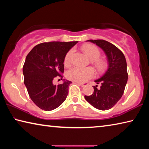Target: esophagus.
Masks as SVG:
<instances>
[{
    "mask_svg": "<svg viewBox=\"0 0 149 149\" xmlns=\"http://www.w3.org/2000/svg\"><path fill=\"white\" fill-rule=\"evenodd\" d=\"M76 83L77 84V85H79V86H81V87H84L87 85V83H79V82H76Z\"/></svg>",
    "mask_w": 149,
    "mask_h": 149,
    "instance_id": "34e87169",
    "label": "esophagus"
}]
</instances>
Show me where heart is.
<instances>
[{
    "instance_id": "b5f03b06",
    "label": "heart",
    "mask_w": 149,
    "mask_h": 149,
    "mask_svg": "<svg viewBox=\"0 0 149 149\" xmlns=\"http://www.w3.org/2000/svg\"><path fill=\"white\" fill-rule=\"evenodd\" d=\"M82 50L87 56L92 60L93 64L99 71L105 68L106 64L102 60H99L100 56L99 50L97 47L91 45H85L82 47ZM73 50H70L64 58V65L68 66L71 63V57ZM95 71L92 68H79L74 67L69 70L66 74V77L68 79L75 82L84 83L95 76Z\"/></svg>"
}]
</instances>
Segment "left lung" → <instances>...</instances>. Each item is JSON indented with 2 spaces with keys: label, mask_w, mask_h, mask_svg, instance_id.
<instances>
[{
  "label": "left lung",
  "mask_w": 149,
  "mask_h": 149,
  "mask_svg": "<svg viewBox=\"0 0 149 149\" xmlns=\"http://www.w3.org/2000/svg\"><path fill=\"white\" fill-rule=\"evenodd\" d=\"M87 41L97 45L104 52L108 68L102 77L95 80L97 84H101L100 87L97 89V85L93 86L94 92L90 96L85 95V99L97 109L109 110L119 101L124 92L128 79L125 58L118 48L104 40Z\"/></svg>",
  "instance_id": "1"
}]
</instances>
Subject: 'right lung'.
<instances>
[{
  "instance_id": "right-lung-1",
  "label": "right lung",
  "mask_w": 149,
  "mask_h": 149,
  "mask_svg": "<svg viewBox=\"0 0 149 149\" xmlns=\"http://www.w3.org/2000/svg\"><path fill=\"white\" fill-rule=\"evenodd\" d=\"M77 42H42L27 55L23 67L24 84L32 101L41 109L54 110L66 99L72 81L63 79V84L56 86L52 81L56 76L62 77L65 54Z\"/></svg>"
}]
</instances>
